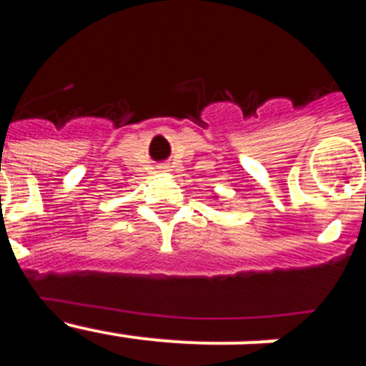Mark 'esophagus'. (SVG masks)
Here are the masks:
<instances>
[{"label": "esophagus", "instance_id": "esophagus-1", "mask_svg": "<svg viewBox=\"0 0 366 366\" xmlns=\"http://www.w3.org/2000/svg\"><path fill=\"white\" fill-rule=\"evenodd\" d=\"M163 168H164V167H163Z\"/></svg>", "mask_w": 366, "mask_h": 366}]
</instances>
